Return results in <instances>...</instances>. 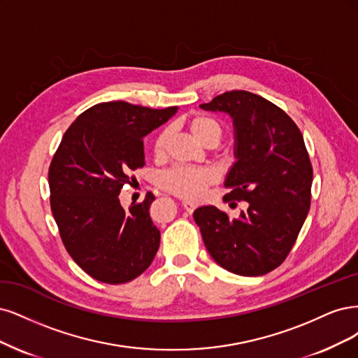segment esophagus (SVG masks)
Here are the masks:
<instances>
[{
	"instance_id": "34e87169",
	"label": "esophagus",
	"mask_w": 358,
	"mask_h": 358,
	"mask_svg": "<svg viewBox=\"0 0 358 358\" xmlns=\"http://www.w3.org/2000/svg\"><path fill=\"white\" fill-rule=\"evenodd\" d=\"M182 206H184V210H186L187 213H193V211L196 210V206H198V205H196V203L192 202V201H184V202H182Z\"/></svg>"
}]
</instances>
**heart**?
Segmentation results:
<instances>
[{
    "label": "heart",
    "mask_w": 358,
    "mask_h": 358,
    "mask_svg": "<svg viewBox=\"0 0 358 358\" xmlns=\"http://www.w3.org/2000/svg\"><path fill=\"white\" fill-rule=\"evenodd\" d=\"M187 126L192 135L203 145H215L223 136V126L214 117L205 114H194L189 120ZM171 138V129H160L152 143V152L156 159H162L166 153L168 141ZM217 180L215 172L210 168H187L174 166L168 171L160 172L156 177L157 186L184 199H199L205 193V189L210 187Z\"/></svg>",
    "instance_id": "b5f03b06"
}]
</instances>
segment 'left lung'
<instances>
[{"mask_svg":"<svg viewBox=\"0 0 358 358\" xmlns=\"http://www.w3.org/2000/svg\"><path fill=\"white\" fill-rule=\"evenodd\" d=\"M229 113L235 124L236 162L224 196L248 202L238 218L215 206L193 213L203 244L226 271L259 276L287 259L310 206L313 164L303 135L288 114L247 90H230L202 103Z\"/></svg>","mask_w":358,"mask_h":358,"instance_id":"left-lung-1","label":"left lung"}]
</instances>
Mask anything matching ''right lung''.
I'll list each match as a JSON object with an SVG mask.
<instances>
[{
    "label": "right lung",
    "mask_w": 358,
    "mask_h": 358,
    "mask_svg": "<svg viewBox=\"0 0 358 358\" xmlns=\"http://www.w3.org/2000/svg\"><path fill=\"white\" fill-rule=\"evenodd\" d=\"M178 107L155 110L124 101L101 102L71 123L49 166L50 208L68 255L92 278L123 284L140 276L159 250L148 192L129 210L123 186L145 165L143 138Z\"/></svg>",
    "instance_id": "obj_1"
}]
</instances>
